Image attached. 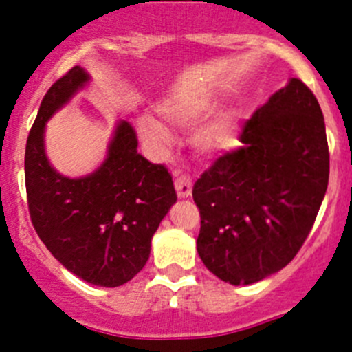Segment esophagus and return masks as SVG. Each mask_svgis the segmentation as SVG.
Instances as JSON below:
<instances>
[{
    "label": "esophagus",
    "mask_w": 352,
    "mask_h": 352,
    "mask_svg": "<svg viewBox=\"0 0 352 352\" xmlns=\"http://www.w3.org/2000/svg\"><path fill=\"white\" fill-rule=\"evenodd\" d=\"M174 186H176V192H178L179 199H185L192 194V179L188 176H179V178H176Z\"/></svg>",
    "instance_id": "esophagus-1"
}]
</instances>
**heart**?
Segmentation results:
<instances>
[{
    "label": "heart",
    "instance_id": "heart-1",
    "mask_svg": "<svg viewBox=\"0 0 352 352\" xmlns=\"http://www.w3.org/2000/svg\"><path fill=\"white\" fill-rule=\"evenodd\" d=\"M206 102H194V104H170L164 107V114L169 118L170 121L176 123H190V121L197 120V118L204 116L208 113ZM142 132L144 135L151 139H166L167 132L162 125H158L157 121H144L142 123ZM194 144L199 151L203 153L213 155L226 151V149L234 146V130L229 125V121L226 120H214L208 123L206 126L199 130L194 135Z\"/></svg>",
    "mask_w": 352,
    "mask_h": 352
}]
</instances>
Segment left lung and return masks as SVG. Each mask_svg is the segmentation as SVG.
Instances as JSON below:
<instances>
[{
	"label": "left lung",
	"instance_id": "1",
	"mask_svg": "<svg viewBox=\"0 0 352 352\" xmlns=\"http://www.w3.org/2000/svg\"><path fill=\"white\" fill-rule=\"evenodd\" d=\"M241 146L195 182L197 252L220 280L248 285L287 266L312 229L329 178L321 105L303 80L245 121Z\"/></svg>",
	"mask_w": 352,
	"mask_h": 352
}]
</instances>
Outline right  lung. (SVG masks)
I'll list each match as a JSON object with an SVG mask.
<instances>
[{"label":"right lung","mask_w":352,"mask_h":352,"mask_svg":"<svg viewBox=\"0 0 352 352\" xmlns=\"http://www.w3.org/2000/svg\"><path fill=\"white\" fill-rule=\"evenodd\" d=\"M74 67L52 84L28 135V210L36 234L68 272L102 287H118L144 268L151 238L176 203L173 176L166 166L138 153V133L120 121L107 158L84 178L56 173L43 149L49 118L88 82Z\"/></svg>","instance_id":"add662e5"}]
</instances>
